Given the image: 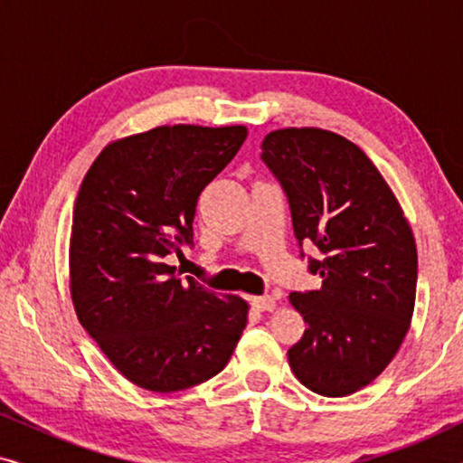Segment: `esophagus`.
Listing matches in <instances>:
<instances>
[{"mask_svg":"<svg viewBox=\"0 0 463 463\" xmlns=\"http://www.w3.org/2000/svg\"><path fill=\"white\" fill-rule=\"evenodd\" d=\"M250 306L255 307V309H259V312H274V309H276V299H274V297H269V295L252 297Z\"/></svg>","mask_w":463,"mask_h":463,"instance_id":"esophagus-1","label":"esophagus"}]
</instances>
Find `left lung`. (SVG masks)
I'll list each match as a JSON object with an SVG mask.
<instances>
[{
  "label": "left lung",
  "instance_id": "1",
  "mask_svg": "<svg viewBox=\"0 0 463 463\" xmlns=\"http://www.w3.org/2000/svg\"><path fill=\"white\" fill-rule=\"evenodd\" d=\"M263 162L287 192L295 238L314 242L320 290L290 293L307 322L288 350L295 377L316 394L347 396L396 356L411 326L417 249L401 202L358 145L331 130L265 135Z\"/></svg>",
  "mask_w": 463,
  "mask_h": 463
}]
</instances>
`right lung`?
<instances>
[{
  "label": "right lung",
  "instance_id": "1",
  "mask_svg": "<svg viewBox=\"0 0 463 463\" xmlns=\"http://www.w3.org/2000/svg\"><path fill=\"white\" fill-rule=\"evenodd\" d=\"M246 126H157L97 156L81 181L69 242L80 325L122 375L149 392L187 390L223 371L249 320L238 295L164 263L194 244L195 204L242 147Z\"/></svg>",
  "mask_w": 463,
  "mask_h": 463
}]
</instances>
